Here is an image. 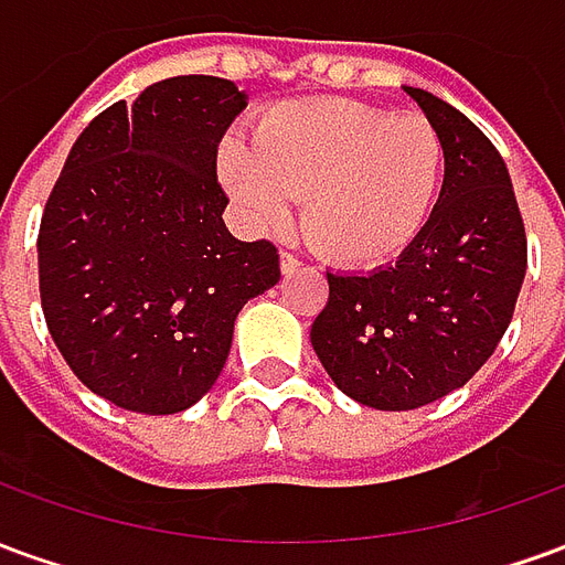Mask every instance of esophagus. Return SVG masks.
Listing matches in <instances>:
<instances>
[{
  "mask_svg": "<svg viewBox=\"0 0 565 565\" xmlns=\"http://www.w3.org/2000/svg\"><path fill=\"white\" fill-rule=\"evenodd\" d=\"M299 266H302V263H299V257H294V254H287V250H284V254H281V271H284V275H294V271H299Z\"/></svg>",
  "mask_w": 565,
  "mask_h": 565,
  "instance_id": "obj_1",
  "label": "esophagus"
}]
</instances>
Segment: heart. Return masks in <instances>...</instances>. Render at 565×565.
<instances>
[{"label":"heart","instance_id":"obj_1","mask_svg":"<svg viewBox=\"0 0 565 565\" xmlns=\"http://www.w3.org/2000/svg\"><path fill=\"white\" fill-rule=\"evenodd\" d=\"M221 174L245 221L278 233L306 199V233L351 269L403 257L424 233L445 178V141L424 115L323 96L259 117L254 145L226 139Z\"/></svg>","mask_w":565,"mask_h":565}]
</instances>
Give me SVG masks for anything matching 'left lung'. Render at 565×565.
Here are the masks:
<instances>
[{
    "mask_svg": "<svg viewBox=\"0 0 565 565\" xmlns=\"http://www.w3.org/2000/svg\"><path fill=\"white\" fill-rule=\"evenodd\" d=\"M445 141V184L424 233L393 266L332 275L311 323L335 387L379 412H412L462 387L497 351L526 275V233L505 160L454 105L417 87Z\"/></svg>",
    "mask_w": 565,
    "mask_h": 565,
    "instance_id": "1",
    "label": "left lung"
}]
</instances>
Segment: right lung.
<instances>
[{
  "label": "right lung",
  "mask_w": 565,
  "mask_h": 565,
  "mask_svg": "<svg viewBox=\"0 0 565 565\" xmlns=\"http://www.w3.org/2000/svg\"><path fill=\"white\" fill-rule=\"evenodd\" d=\"M245 93L178 75L93 117L47 196L39 290L51 339L96 396L174 415L214 387L247 299L281 278L278 247L223 223L217 145Z\"/></svg>",
  "instance_id": "1"
}]
</instances>
